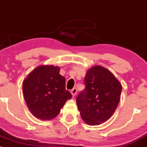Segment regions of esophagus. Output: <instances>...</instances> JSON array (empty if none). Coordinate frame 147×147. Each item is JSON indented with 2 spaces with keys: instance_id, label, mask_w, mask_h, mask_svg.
<instances>
[{
  "instance_id": "34e87169",
  "label": "esophagus",
  "mask_w": 147,
  "mask_h": 147,
  "mask_svg": "<svg viewBox=\"0 0 147 147\" xmlns=\"http://www.w3.org/2000/svg\"><path fill=\"white\" fill-rule=\"evenodd\" d=\"M77 88H72V90H71V91H70V92H71L72 95V96H75L76 95V93H77Z\"/></svg>"
}]
</instances>
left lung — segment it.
<instances>
[{
    "mask_svg": "<svg viewBox=\"0 0 147 147\" xmlns=\"http://www.w3.org/2000/svg\"><path fill=\"white\" fill-rule=\"evenodd\" d=\"M85 88L76 97L82 119L89 125L105 122L114 113L120 99L122 85L109 70L95 65L84 78Z\"/></svg>",
    "mask_w": 147,
    "mask_h": 147,
    "instance_id": "1",
    "label": "left lung"
}]
</instances>
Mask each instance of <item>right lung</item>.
<instances>
[{
	"mask_svg": "<svg viewBox=\"0 0 147 147\" xmlns=\"http://www.w3.org/2000/svg\"><path fill=\"white\" fill-rule=\"evenodd\" d=\"M60 68L54 65H40L23 81L25 101L30 112L41 120L55 118L72 95L65 89V79Z\"/></svg>",
	"mask_w": 147,
	"mask_h": 147,
	"instance_id": "right-lung-1",
	"label": "right lung"
}]
</instances>
